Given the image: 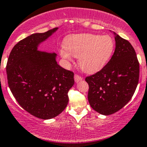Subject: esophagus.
I'll return each mask as SVG.
<instances>
[{"label": "esophagus", "instance_id": "obj_1", "mask_svg": "<svg viewBox=\"0 0 147 147\" xmlns=\"http://www.w3.org/2000/svg\"><path fill=\"white\" fill-rule=\"evenodd\" d=\"M74 78H75V81L76 82H80V81L82 80V79H83L82 77L80 76V75H75V77H74Z\"/></svg>", "mask_w": 147, "mask_h": 147}]
</instances>
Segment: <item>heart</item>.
<instances>
[{"mask_svg":"<svg viewBox=\"0 0 147 147\" xmlns=\"http://www.w3.org/2000/svg\"><path fill=\"white\" fill-rule=\"evenodd\" d=\"M114 40L109 35L91 33L77 34L68 37L60 55L66 62H72V56L78 58L83 71L94 73L102 69L110 59L114 50Z\"/></svg>","mask_w":147,"mask_h":147,"instance_id":"heart-1","label":"heart"}]
</instances>
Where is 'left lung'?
Instances as JSON below:
<instances>
[{
  "label": "left lung",
  "mask_w": 147,
  "mask_h": 147,
  "mask_svg": "<svg viewBox=\"0 0 147 147\" xmlns=\"http://www.w3.org/2000/svg\"><path fill=\"white\" fill-rule=\"evenodd\" d=\"M115 50L100 71L87 77L88 101L94 110L103 115L115 113L131 100L139 82V64L129 41L113 32Z\"/></svg>",
  "instance_id": "left-lung-1"
}]
</instances>
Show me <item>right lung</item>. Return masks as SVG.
<instances>
[{
  "mask_svg": "<svg viewBox=\"0 0 147 147\" xmlns=\"http://www.w3.org/2000/svg\"><path fill=\"white\" fill-rule=\"evenodd\" d=\"M34 33L12 49L6 65L8 83L22 108L30 115L50 119L60 115L68 104L74 73L57 64V54L38 47L57 30Z\"/></svg>",
  "mask_w": 147,
  "mask_h": 147,
  "instance_id": "obj_1",
  "label": "right lung"
}]
</instances>
